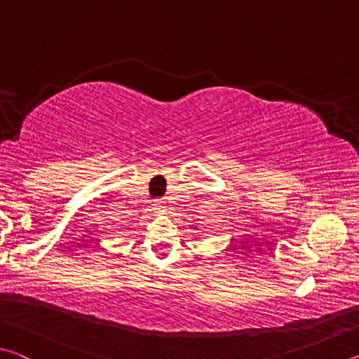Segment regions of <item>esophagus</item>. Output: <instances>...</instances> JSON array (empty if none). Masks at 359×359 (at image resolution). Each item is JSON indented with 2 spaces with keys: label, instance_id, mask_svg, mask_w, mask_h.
<instances>
[{
  "label": "esophagus",
  "instance_id": "1",
  "mask_svg": "<svg viewBox=\"0 0 359 359\" xmlns=\"http://www.w3.org/2000/svg\"><path fill=\"white\" fill-rule=\"evenodd\" d=\"M156 208H158V209H163V205H161V203H158V204H156Z\"/></svg>",
  "mask_w": 359,
  "mask_h": 359
}]
</instances>
